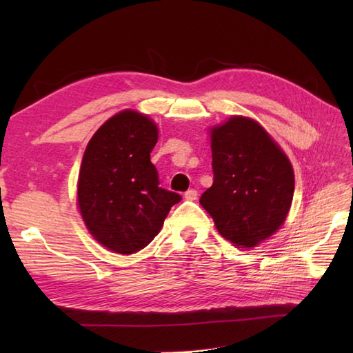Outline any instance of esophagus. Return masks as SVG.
<instances>
[{
	"label": "esophagus",
	"instance_id": "1",
	"mask_svg": "<svg viewBox=\"0 0 353 353\" xmlns=\"http://www.w3.org/2000/svg\"><path fill=\"white\" fill-rule=\"evenodd\" d=\"M197 196H199V194H197V191L196 190H188V191H186L185 192V199L186 200H197Z\"/></svg>",
	"mask_w": 353,
	"mask_h": 353
}]
</instances>
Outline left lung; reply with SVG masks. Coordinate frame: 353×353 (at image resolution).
<instances>
[{
    "instance_id": "obj_1",
    "label": "left lung",
    "mask_w": 353,
    "mask_h": 353,
    "mask_svg": "<svg viewBox=\"0 0 353 353\" xmlns=\"http://www.w3.org/2000/svg\"><path fill=\"white\" fill-rule=\"evenodd\" d=\"M214 183L200 197L220 235L249 249L272 236L287 219L294 171L259 123L232 117L211 129Z\"/></svg>"
}]
</instances>
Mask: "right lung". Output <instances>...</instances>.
Instances as JSON below:
<instances>
[{"mask_svg": "<svg viewBox=\"0 0 353 353\" xmlns=\"http://www.w3.org/2000/svg\"><path fill=\"white\" fill-rule=\"evenodd\" d=\"M156 142L152 119L123 110L95 132L85 150L77 188L81 219L97 241L115 253L144 249L182 200L159 185L150 161Z\"/></svg>", "mask_w": 353, "mask_h": 353, "instance_id": "add662e5", "label": "right lung"}]
</instances>
